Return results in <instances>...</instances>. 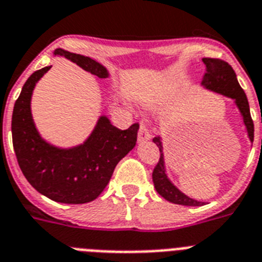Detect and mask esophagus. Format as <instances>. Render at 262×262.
I'll return each instance as SVG.
<instances>
[{
    "mask_svg": "<svg viewBox=\"0 0 262 262\" xmlns=\"http://www.w3.org/2000/svg\"><path fill=\"white\" fill-rule=\"evenodd\" d=\"M150 137H152V132L148 129V126H146V125L141 124V126H140V130H138V141L140 142L148 141V140H150Z\"/></svg>",
    "mask_w": 262,
    "mask_h": 262,
    "instance_id": "34e87169",
    "label": "esophagus"
}]
</instances>
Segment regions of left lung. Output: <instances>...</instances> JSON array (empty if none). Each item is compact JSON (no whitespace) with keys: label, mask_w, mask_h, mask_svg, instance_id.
Listing matches in <instances>:
<instances>
[{"label":"left lung","mask_w":262,"mask_h":262,"mask_svg":"<svg viewBox=\"0 0 262 262\" xmlns=\"http://www.w3.org/2000/svg\"><path fill=\"white\" fill-rule=\"evenodd\" d=\"M203 63L206 64V72L202 80V84L208 89V90L215 91L222 95L234 99L235 105L239 109L244 118V124L248 130V136L250 141L253 142L254 138V125H253L252 116H250V109H249V102L246 98L245 91L242 90L239 83L237 80L234 70L227 61L222 59H214V57H203ZM153 142L159 146L160 150V159L157 161L156 167L153 169L152 179L155 188L161 196L167 199L168 202H172L175 205L182 206H202L203 202H198L195 199H191L187 195L176 188L169 179L165 175L164 169V156H163V145H161L160 137L153 138Z\"/></svg>","instance_id":"8db88e82"}]
</instances>
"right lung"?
Here are the masks:
<instances>
[{
  "label": "right lung",
  "instance_id": "right-lung-1",
  "mask_svg": "<svg viewBox=\"0 0 262 262\" xmlns=\"http://www.w3.org/2000/svg\"><path fill=\"white\" fill-rule=\"evenodd\" d=\"M55 55L67 57L98 78H107V70L91 57L57 48ZM51 67L32 74L23 86L12 116V138L17 161L25 179L36 191L55 202L82 205L97 199L110 182L116 165L137 141L140 125L126 130L113 126L101 117L91 136L82 145L60 149L50 145L36 130L31 114V97L37 80Z\"/></svg>",
  "mask_w": 262,
  "mask_h": 262
}]
</instances>
